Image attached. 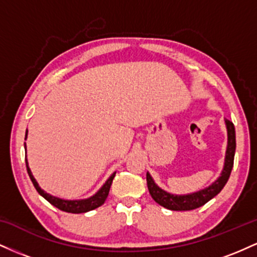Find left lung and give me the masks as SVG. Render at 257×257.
Instances as JSON below:
<instances>
[{
    "label": "left lung",
    "instance_id": "1",
    "mask_svg": "<svg viewBox=\"0 0 257 257\" xmlns=\"http://www.w3.org/2000/svg\"><path fill=\"white\" fill-rule=\"evenodd\" d=\"M225 124L227 129V147L225 155V163L221 170L220 176L217 178L211 185L203 190L197 191V192L187 193V194H175L164 191L156 184L155 180L151 176V174L147 172L146 180L147 187H149L150 194L156 203L169 210H193V209L199 208L204 205L211 198H214L216 194L221 192L225 187L226 182L228 181L229 175H231L233 161H234V152H235V131L234 125L228 119H225Z\"/></svg>",
    "mask_w": 257,
    "mask_h": 257
}]
</instances>
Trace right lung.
Wrapping results in <instances>:
<instances>
[{"label":"right lung","instance_id":"obj_1","mask_svg":"<svg viewBox=\"0 0 257 257\" xmlns=\"http://www.w3.org/2000/svg\"><path fill=\"white\" fill-rule=\"evenodd\" d=\"M28 138V129H26V134H25V140ZM24 147L26 149V144L24 143ZM26 162V169H28V174L30 176L32 184H34L35 188L37 190V192L43 197L44 199L48 200L52 205H54L55 208L60 209V210L66 211V213H72V214H81V213H87V211L94 210V209L99 208L100 205H102L105 203L106 198H107L108 192H110V187L112 184V180H113L114 175H116V172H114L112 175L106 180V182L101 187L99 188V191L93 196L88 197V198L84 199H64V198H59V197L52 196V194L47 193L46 191L42 190L38 185V182L36 181V179L34 178L32 175L31 169L29 168V163H28V158L25 159Z\"/></svg>","mask_w":257,"mask_h":257}]
</instances>
